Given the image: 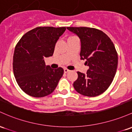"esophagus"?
Returning <instances> with one entry per match:
<instances>
[{"label": "esophagus", "instance_id": "obj_1", "mask_svg": "<svg viewBox=\"0 0 132 132\" xmlns=\"http://www.w3.org/2000/svg\"><path fill=\"white\" fill-rule=\"evenodd\" d=\"M69 71V69H68L67 68H64V72L65 73H68Z\"/></svg>", "mask_w": 132, "mask_h": 132}]
</instances>
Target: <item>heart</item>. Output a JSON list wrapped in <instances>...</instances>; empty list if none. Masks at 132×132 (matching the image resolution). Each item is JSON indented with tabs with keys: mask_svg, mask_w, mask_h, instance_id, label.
I'll return each mask as SVG.
<instances>
[{
	"mask_svg": "<svg viewBox=\"0 0 132 132\" xmlns=\"http://www.w3.org/2000/svg\"><path fill=\"white\" fill-rule=\"evenodd\" d=\"M71 37H73V36H71Z\"/></svg>",
	"mask_w": 132,
	"mask_h": 132,
	"instance_id": "obj_1",
	"label": "heart"
}]
</instances>
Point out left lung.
I'll return each instance as SVG.
<instances>
[{"mask_svg": "<svg viewBox=\"0 0 132 132\" xmlns=\"http://www.w3.org/2000/svg\"><path fill=\"white\" fill-rule=\"evenodd\" d=\"M78 36L81 43L80 57L89 66L86 75L78 71L74 82L75 90L81 95L93 97L108 89L115 77L118 54L113 43L103 32L86 27H68Z\"/></svg>", "mask_w": 132, "mask_h": 132, "instance_id": "obj_1", "label": "left lung"}]
</instances>
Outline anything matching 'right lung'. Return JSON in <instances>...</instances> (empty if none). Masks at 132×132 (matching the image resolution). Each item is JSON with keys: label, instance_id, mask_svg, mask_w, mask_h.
Instances as JSON below:
<instances>
[{"label": "right lung", "instance_id": "1", "mask_svg": "<svg viewBox=\"0 0 132 132\" xmlns=\"http://www.w3.org/2000/svg\"><path fill=\"white\" fill-rule=\"evenodd\" d=\"M66 27H37L26 32L16 44L13 71L16 81L24 93L36 98L52 93L64 70L46 66L44 57L53 56L55 45Z\"/></svg>", "mask_w": 132, "mask_h": 132}]
</instances>
